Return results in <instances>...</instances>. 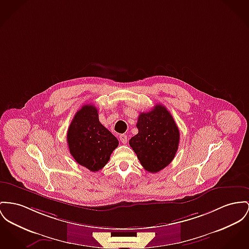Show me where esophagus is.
Masks as SVG:
<instances>
[{
  "instance_id": "esophagus-1",
  "label": "esophagus",
  "mask_w": 249,
  "mask_h": 249,
  "mask_svg": "<svg viewBox=\"0 0 249 249\" xmlns=\"http://www.w3.org/2000/svg\"><path fill=\"white\" fill-rule=\"evenodd\" d=\"M119 138H120L121 142H122L124 144H125V143L127 142V136H126V135H124V134H121V135L119 136Z\"/></svg>"
}]
</instances>
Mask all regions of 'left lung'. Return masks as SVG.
Listing matches in <instances>:
<instances>
[{
  "label": "left lung",
  "mask_w": 249,
  "mask_h": 249,
  "mask_svg": "<svg viewBox=\"0 0 249 249\" xmlns=\"http://www.w3.org/2000/svg\"><path fill=\"white\" fill-rule=\"evenodd\" d=\"M139 132L129 141L141 164L150 173H158L174 160L178 149L179 130L165 107L156 105L138 118Z\"/></svg>",
  "instance_id": "left-lung-1"
}]
</instances>
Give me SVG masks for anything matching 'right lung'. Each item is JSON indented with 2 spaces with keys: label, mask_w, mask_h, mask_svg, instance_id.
Returning <instances> with one entry per match:
<instances>
[{
  "label": "right lung",
  "mask_w": 249,
  "mask_h": 249,
  "mask_svg": "<svg viewBox=\"0 0 249 249\" xmlns=\"http://www.w3.org/2000/svg\"><path fill=\"white\" fill-rule=\"evenodd\" d=\"M71 155L75 161L91 172L106 165L119 142L98 118V110L92 105H85L73 117L67 133Z\"/></svg>",
  "instance_id": "right-lung-1"
}]
</instances>
